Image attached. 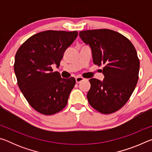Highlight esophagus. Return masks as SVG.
I'll use <instances>...</instances> for the list:
<instances>
[{
  "instance_id": "obj_1",
  "label": "esophagus",
  "mask_w": 152,
  "mask_h": 152,
  "mask_svg": "<svg viewBox=\"0 0 152 152\" xmlns=\"http://www.w3.org/2000/svg\"><path fill=\"white\" fill-rule=\"evenodd\" d=\"M84 80H85V78H82V77H77L76 78V83H80V82Z\"/></svg>"
}]
</instances>
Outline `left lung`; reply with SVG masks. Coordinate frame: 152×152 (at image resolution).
Wrapping results in <instances>:
<instances>
[{
	"instance_id": "1",
	"label": "left lung",
	"mask_w": 152,
	"mask_h": 152,
	"mask_svg": "<svg viewBox=\"0 0 152 152\" xmlns=\"http://www.w3.org/2000/svg\"><path fill=\"white\" fill-rule=\"evenodd\" d=\"M79 35L91 47L94 64L104 65L103 80H89V104L103 114L116 112L128 101L137 83L140 60L135 48L127 37L113 30L82 31Z\"/></svg>"
}]
</instances>
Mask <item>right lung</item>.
I'll use <instances>...</instances> for the list:
<instances>
[{
  "label": "right lung",
  "instance_id": "right-lung-1",
  "mask_svg": "<svg viewBox=\"0 0 152 152\" xmlns=\"http://www.w3.org/2000/svg\"><path fill=\"white\" fill-rule=\"evenodd\" d=\"M77 36L76 31H45L29 37L17 51L14 70L18 86L31 106L43 115H53L66 106L76 80L62 78L58 72H52L51 66H60Z\"/></svg>",
  "mask_w": 152,
  "mask_h": 152
}]
</instances>
